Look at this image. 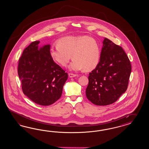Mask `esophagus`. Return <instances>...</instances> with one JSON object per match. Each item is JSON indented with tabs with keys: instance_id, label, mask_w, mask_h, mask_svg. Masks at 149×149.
I'll list each match as a JSON object with an SVG mask.
<instances>
[{
	"instance_id": "esophagus-1",
	"label": "esophagus",
	"mask_w": 149,
	"mask_h": 149,
	"mask_svg": "<svg viewBox=\"0 0 149 149\" xmlns=\"http://www.w3.org/2000/svg\"><path fill=\"white\" fill-rule=\"evenodd\" d=\"M68 75H69V77H70V78H72V77H75L77 76V75L74 74H72V73H69V74H68Z\"/></svg>"
}]
</instances>
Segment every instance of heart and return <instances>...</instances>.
<instances>
[{"mask_svg": "<svg viewBox=\"0 0 149 149\" xmlns=\"http://www.w3.org/2000/svg\"><path fill=\"white\" fill-rule=\"evenodd\" d=\"M57 46H52L50 55L52 60L65 67L73 59L69 67L71 71L85 72L96 68L100 61L101 50L98 42L88 36H68L59 39Z\"/></svg>", "mask_w": 149, "mask_h": 149, "instance_id": "1", "label": "heart"}]
</instances>
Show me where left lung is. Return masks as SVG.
I'll return each mask as SVG.
<instances>
[{
    "instance_id": "left-lung-1",
    "label": "left lung",
    "mask_w": 149,
    "mask_h": 149,
    "mask_svg": "<svg viewBox=\"0 0 149 149\" xmlns=\"http://www.w3.org/2000/svg\"><path fill=\"white\" fill-rule=\"evenodd\" d=\"M130 59L121 46L104 38L98 66L89 74L87 99L97 105L113 104L127 89Z\"/></svg>"
}]
</instances>
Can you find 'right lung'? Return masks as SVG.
<instances>
[{
    "label": "right lung",
    "instance_id": "right-lung-1",
    "mask_svg": "<svg viewBox=\"0 0 149 149\" xmlns=\"http://www.w3.org/2000/svg\"><path fill=\"white\" fill-rule=\"evenodd\" d=\"M39 43L32 42L23 51L18 62V77L23 93L36 104L47 106L61 97L68 74L51 58L50 45L40 47Z\"/></svg>",
    "mask_w": 149,
    "mask_h": 149
}]
</instances>
